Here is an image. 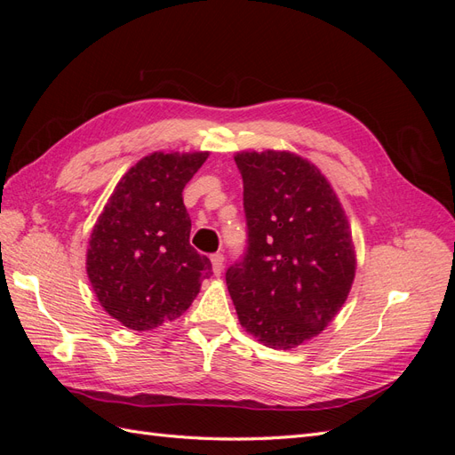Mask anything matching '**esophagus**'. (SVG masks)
<instances>
[{
  "mask_svg": "<svg viewBox=\"0 0 455 455\" xmlns=\"http://www.w3.org/2000/svg\"><path fill=\"white\" fill-rule=\"evenodd\" d=\"M211 261H212V271L214 275H220L224 269V254L222 252H216L211 256Z\"/></svg>",
  "mask_w": 455,
  "mask_h": 455,
  "instance_id": "34e87169",
  "label": "esophagus"
}]
</instances>
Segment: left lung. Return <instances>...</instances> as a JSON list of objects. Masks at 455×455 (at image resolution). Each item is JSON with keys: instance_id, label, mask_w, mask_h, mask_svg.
I'll list each match as a JSON object with an SVG mask.
<instances>
[{"instance_id": "left-lung-1", "label": "left lung", "mask_w": 455, "mask_h": 455, "mask_svg": "<svg viewBox=\"0 0 455 455\" xmlns=\"http://www.w3.org/2000/svg\"><path fill=\"white\" fill-rule=\"evenodd\" d=\"M246 251L226 271L241 324L273 349L316 336L347 299L355 251L321 171L288 151H243Z\"/></svg>"}]
</instances>
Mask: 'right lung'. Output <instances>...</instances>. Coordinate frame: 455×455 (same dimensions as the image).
Masks as SVG:
<instances>
[{
    "label": "right lung",
    "mask_w": 455,
    "mask_h": 455,
    "mask_svg": "<svg viewBox=\"0 0 455 455\" xmlns=\"http://www.w3.org/2000/svg\"><path fill=\"white\" fill-rule=\"evenodd\" d=\"M209 154L140 159L121 178L96 222L87 275L100 306L131 330L174 321L196 299L211 259L189 244L182 191Z\"/></svg>",
    "instance_id": "right-lung-1"
}]
</instances>
